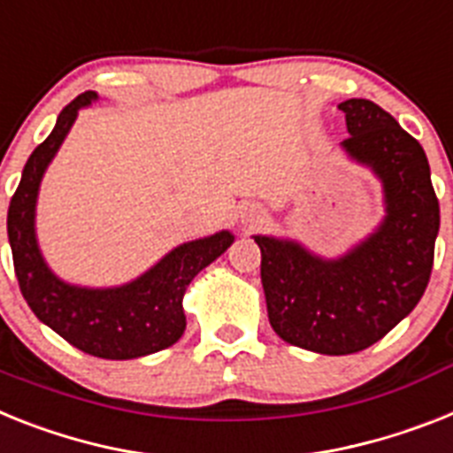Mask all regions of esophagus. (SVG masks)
<instances>
[{"mask_svg": "<svg viewBox=\"0 0 453 453\" xmlns=\"http://www.w3.org/2000/svg\"><path fill=\"white\" fill-rule=\"evenodd\" d=\"M262 220V211L260 209H256V207H249L244 211V223L249 227H253V226H257V223H260Z\"/></svg>", "mask_w": 453, "mask_h": 453, "instance_id": "obj_1", "label": "esophagus"}]
</instances>
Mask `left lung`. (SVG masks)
<instances>
[{
  "label": "left lung",
  "mask_w": 453,
  "mask_h": 453,
  "mask_svg": "<svg viewBox=\"0 0 453 453\" xmlns=\"http://www.w3.org/2000/svg\"><path fill=\"white\" fill-rule=\"evenodd\" d=\"M345 154L378 174L385 191L380 227L343 257L325 260L297 242L256 234L273 332L285 343L352 355L389 334L426 290L440 230V204L421 144L389 112L348 98Z\"/></svg>",
  "instance_id": "obj_1"
}]
</instances>
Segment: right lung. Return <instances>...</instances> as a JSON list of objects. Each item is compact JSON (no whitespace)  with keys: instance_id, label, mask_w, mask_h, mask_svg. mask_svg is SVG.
I'll return each instance as SVG.
<instances>
[{"instance_id":"add662e5","label":"right lung","mask_w":453,"mask_h":453,"mask_svg":"<svg viewBox=\"0 0 453 453\" xmlns=\"http://www.w3.org/2000/svg\"><path fill=\"white\" fill-rule=\"evenodd\" d=\"M85 91L59 112L52 133L32 151L9 204V244L20 292L29 309L73 348L101 359H135L177 343L186 329L181 299L197 273L226 253L234 237L227 230L170 250L140 279L119 288L68 285L48 269L36 242V196L48 163L73 127L78 110L96 101Z\"/></svg>"}]
</instances>
